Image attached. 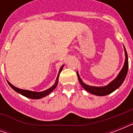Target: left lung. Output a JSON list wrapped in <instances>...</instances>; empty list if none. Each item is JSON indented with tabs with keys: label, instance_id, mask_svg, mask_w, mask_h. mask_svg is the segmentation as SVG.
Here are the masks:
<instances>
[{
	"label": "left lung",
	"instance_id": "8db88e82",
	"mask_svg": "<svg viewBox=\"0 0 133 133\" xmlns=\"http://www.w3.org/2000/svg\"><path fill=\"white\" fill-rule=\"evenodd\" d=\"M124 50H125V55H126V60H125V63H124V65L123 67V68L122 69V70L119 72L117 77L116 78L114 81H112L111 83L108 84V85L105 86V87H93V86H90L83 83V81H81V78L79 77L78 72L77 74V77H78V79H79V83L81 85V86L85 89V90L88 91V92H90L91 94L93 95H98V96H105V95H108L112 93V92L117 90L118 88L119 87L120 85H122V83L124 82V79L126 78L127 73H128V54L126 52V50L124 48Z\"/></svg>",
	"mask_w": 133,
	"mask_h": 133
}]
</instances>
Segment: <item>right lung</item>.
Returning <instances> with one entry per match:
<instances>
[{"label": "right lung", "mask_w": 133, "mask_h": 133, "mask_svg": "<svg viewBox=\"0 0 133 133\" xmlns=\"http://www.w3.org/2000/svg\"><path fill=\"white\" fill-rule=\"evenodd\" d=\"M63 68V65L61 66V68H60V70H59V73H58V77H57V79L56 80V82L54 83V85H52V87L50 88L48 90H46L45 91H43V92H32V91L30 90H22V89L18 88L15 87V86H14L13 85H11V83H9V81H7L8 82V84H9L11 88L12 89H14L16 92H17L20 93L21 95H23L25 97H28V98H30V99H41L43 97H45L47 95H48L50 93H51L52 91L54 90L55 88L56 87V85L58 84V77H59V74L62 70Z\"/></svg>", "instance_id": "right-lung-1"}]
</instances>
